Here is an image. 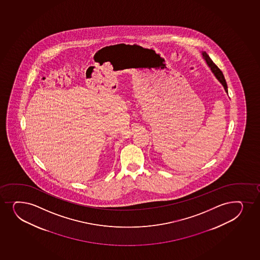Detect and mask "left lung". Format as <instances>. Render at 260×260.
I'll use <instances>...</instances> for the list:
<instances>
[{
    "label": "left lung",
    "mask_w": 260,
    "mask_h": 260,
    "mask_svg": "<svg viewBox=\"0 0 260 260\" xmlns=\"http://www.w3.org/2000/svg\"><path fill=\"white\" fill-rule=\"evenodd\" d=\"M202 55H203L204 59H205L206 62L207 63V65H208V67H209L211 70H212V73L214 74L215 76L218 79L219 82L223 85L225 92L228 93L226 81H225V79H224V75H223L222 71H221L220 69H218V67L215 65V63L211 60L209 55L206 54V52H202Z\"/></svg>",
    "instance_id": "left-lung-1"
}]
</instances>
